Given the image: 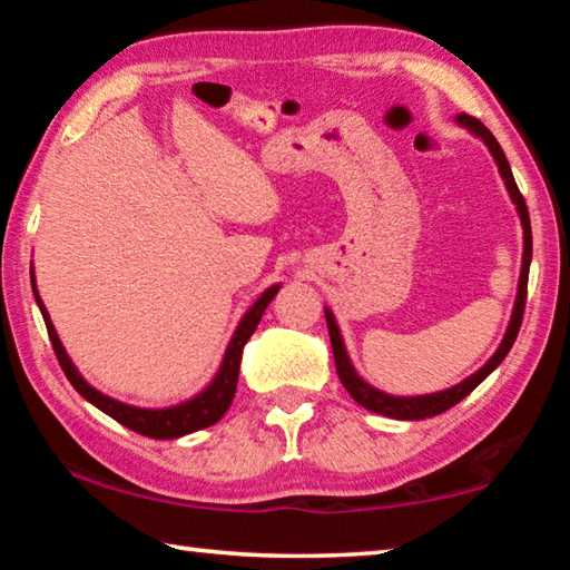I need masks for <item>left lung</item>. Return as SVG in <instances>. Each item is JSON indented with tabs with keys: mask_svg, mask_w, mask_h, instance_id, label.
Here are the masks:
<instances>
[{
	"mask_svg": "<svg viewBox=\"0 0 570 570\" xmlns=\"http://www.w3.org/2000/svg\"><path fill=\"white\" fill-rule=\"evenodd\" d=\"M458 122L460 125H468V128L480 135L482 140H485V146L493 153V158L500 168V176H503L505 186L510 190V198L515 200L518 206V214L520 220H523V272H520V284H518V298H515V308H513V320H510V326L505 332V340L503 344L498 346V352L490 356V362L482 366L480 372L472 374L465 382H460L458 387L445 390V392H438V394H428V397H390V394H384L380 390L370 387V384L362 382L356 377L354 366L350 364V356L344 352V344H342V336L340 330H336L334 324V316L326 312V326H330V340H332V352H334V364H336V374H340L342 384L346 387V392L352 394L354 402H360L362 407L384 414V417H394V420H424V417H435V414H442L450 407H455L458 402H462L468 397V394L478 387V384L488 377L490 372L495 370V366L505 360L510 346L515 344V336L520 332V324H523V312H525V298H528V272H530V256H533V234H530V216H528V206H525V198L523 193L518 190V183L513 178V170L508 166V158L503 148H500V142L495 140V135L490 132L485 125H482L478 118H472V115H458Z\"/></svg>",
	"mask_w": 570,
	"mask_h": 570,
	"instance_id": "8db88e82",
	"label": "left lung"
}]
</instances>
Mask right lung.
<instances>
[{"instance_id":"obj_1","label":"right lung","mask_w":570,"mask_h":570,"mask_svg":"<svg viewBox=\"0 0 570 570\" xmlns=\"http://www.w3.org/2000/svg\"><path fill=\"white\" fill-rule=\"evenodd\" d=\"M32 292H35L37 304H40L42 320H45V326H47V334H50V342H52L57 362H60L65 377L70 380L72 387L80 392L85 400L92 402L95 407L102 410L105 414H110L112 420H118L120 424L130 428L132 432H138V435L156 438V440H173V438L188 435V432L210 428V424H216L220 417H224L226 410L230 407V402H234V394H236L238 366H240V354H244V344L248 342V336L256 332V326H258V322H262L268 302H272V298L276 296L278 286L268 288V292H264L262 298H258V302L248 308V314L244 316V322L238 324L234 340H230V344H228L224 364H220L214 384H210L206 392H200L198 397H193L190 402L178 404V407H168V410L130 407V404L110 400V397H105V394H100L98 390H92L90 384L85 382L80 374H77V370L70 362V356L65 354L60 340H57V332H55L50 316H47L45 306L40 302L37 286H32Z\"/></svg>"}]
</instances>
